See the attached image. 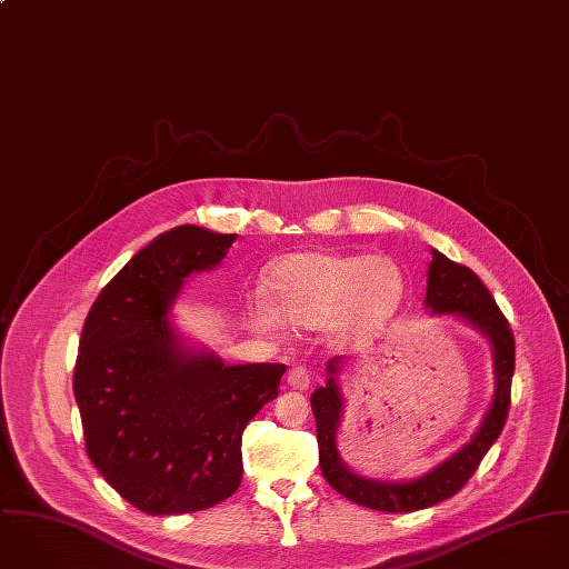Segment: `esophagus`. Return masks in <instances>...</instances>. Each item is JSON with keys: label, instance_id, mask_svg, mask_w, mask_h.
<instances>
[{"label": "esophagus", "instance_id": "esophagus-1", "mask_svg": "<svg viewBox=\"0 0 569 569\" xmlns=\"http://www.w3.org/2000/svg\"><path fill=\"white\" fill-rule=\"evenodd\" d=\"M288 385H290L292 389L306 391V389L310 387V371H308V367H303V365L292 367V369L288 371Z\"/></svg>", "mask_w": 569, "mask_h": 569}]
</instances>
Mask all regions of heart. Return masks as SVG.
Instances as JSON below:
<instances>
[{"label":"heart","mask_w":569,"mask_h":569,"mask_svg":"<svg viewBox=\"0 0 569 569\" xmlns=\"http://www.w3.org/2000/svg\"><path fill=\"white\" fill-rule=\"evenodd\" d=\"M270 299L250 301V319L272 332L286 323L297 328L330 326L341 339H367L382 330L407 297L402 266L382 254H337L323 250L292 252L268 274Z\"/></svg>","instance_id":"b5f03b06"}]
</instances>
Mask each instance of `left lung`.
<instances>
[{"instance_id": "obj_1", "label": "left lung", "mask_w": 569, "mask_h": 569, "mask_svg": "<svg viewBox=\"0 0 569 569\" xmlns=\"http://www.w3.org/2000/svg\"><path fill=\"white\" fill-rule=\"evenodd\" d=\"M427 299L425 306L433 315H455L477 328L490 345L495 358V398L483 416L477 433L453 457L438 463L427 475L411 481H378L351 472L342 463L337 449V431L341 425L342 396L337 382L341 358L328 362V382L319 387L310 402L317 418L319 463L328 483L349 501L380 512H413L436 506L472 477L479 461L501 436L510 409V385L515 373V337L481 279L466 266L455 263L447 254L431 250Z\"/></svg>"}]
</instances>
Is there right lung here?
<instances>
[{"label": "right lung", "instance_id": "add662e5", "mask_svg": "<svg viewBox=\"0 0 569 569\" xmlns=\"http://www.w3.org/2000/svg\"><path fill=\"white\" fill-rule=\"evenodd\" d=\"M234 239L193 224L158 234L101 290L81 332L74 398L86 451L147 515L228 499L241 483V433L279 393L286 365H224L184 347L169 319L184 279L216 268Z\"/></svg>", "mask_w": 569, "mask_h": 569}]
</instances>
